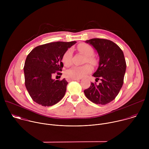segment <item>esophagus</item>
<instances>
[{
    "label": "esophagus",
    "mask_w": 149,
    "mask_h": 149,
    "mask_svg": "<svg viewBox=\"0 0 149 149\" xmlns=\"http://www.w3.org/2000/svg\"><path fill=\"white\" fill-rule=\"evenodd\" d=\"M80 79H71V78H68L67 80L68 81H77V80H79Z\"/></svg>",
    "instance_id": "esophagus-1"
}]
</instances>
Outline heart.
Wrapping results in <instances>:
<instances>
[{
  "instance_id": "obj_1",
  "label": "heart",
  "mask_w": 149,
  "mask_h": 149,
  "mask_svg": "<svg viewBox=\"0 0 149 149\" xmlns=\"http://www.w3.org/2000/svg\"><path fill=\"white\" fill-rule=\"evenodd\" d=\"M77 48L81 54L86 56L84 60L85 63L88 62L93 66L97 65V60L96 58L93 55L94 54V49L91 45L86 43H81L77 45ZM72 57V51L70 48L65 51L62 56V61L65 66L68 67L71 64ZM91 71L92 68L88 64L82 66H74L67 70L65 75L68 78L79 79L86 76L87 74L91 72Z\"/></svg>"
}]
</instances>
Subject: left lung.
Listing matches in <instances>:
<instances>
[{"label":"left lung","mask_w":149,"mask_h":149,"mask_svg":"<svg viewBox=\"0 0 149 149\" xmlns=\"http://www.w3.org/2000/svg\"><path fill=\"white\" fill-rule=\"evenodd\" d=\"M97 51L100 56L99 67L93 76L101 83H91L84 91L86 97L97 104L105 105L114 100L124 82L126 62L121 48L113 41L101 38L86 40Z\"/></svg>","instance_id":"obj_1"}]
</instances>
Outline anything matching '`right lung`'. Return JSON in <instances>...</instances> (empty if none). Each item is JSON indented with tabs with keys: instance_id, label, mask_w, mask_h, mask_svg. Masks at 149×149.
I'll use <instances>...</instances> for the list:
<instances>
[{
	"instance_id": "add662e5",
	"label": "right lung",
	"mask_w": 149,
	"mask_h": 149,
	"mask_svg": "<svg viewBox=\"0 0 149 149\" xmlns=\"http://www.w3.org/2000/svg\"><path fill=\"white\" fill-rule=\"evenodd\" d=\"M76 41L55 42L38 46L28 55L24 67L25 84L33 101L45 107L58 102L64 96L68 82L54 80L55 73L61 75V62L65 51Z\"/></svg>"
}]
</instances>
